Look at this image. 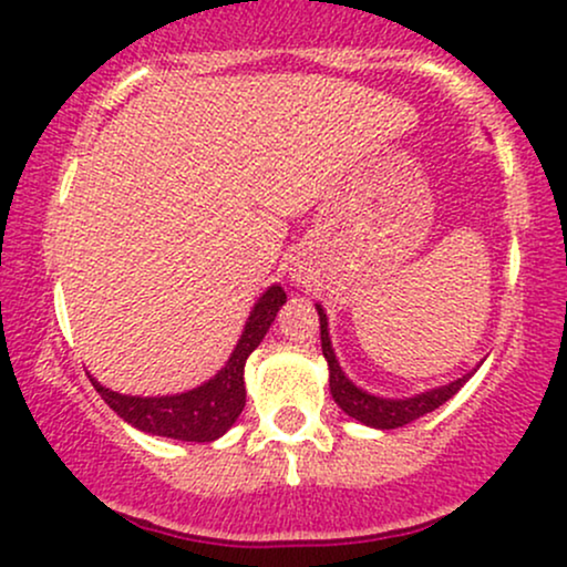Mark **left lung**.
<instances>
[{
  "instance_id": "1",
  "label": "left lung",
  "mask_w": 567,
  "mask_h": 567,
  "mask_svg": "<svg viewBox=\"0 0 567 567\" xmlns=\"http://www.w3.org/2000/svg\"><path fill=\"white\" fill-rule=\"evenodd\" d=\"M317 311H319V324H321V353H324L327 363H329V392H332L334 403L340 405L342 411L350 415V419L361 421V424L374 426V429H398V426L411 424V421L432 413L434 408H440L442 403H447V400L453 398L465 382H468L471 374H474V371H471V374L455 379V382L436 386V390L421 392V395L405 398V400L369 395V392H363L361 386H355L353 382H350V379L346 377V371L340 369V363H337V358H334L332 342H329L324 308L317 303Z\"/></svg>"
}]
</instances>
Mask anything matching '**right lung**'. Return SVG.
Listing matches in <instances>:
<instances>
[{
    "instance_id": "add662e5",
    "label": "right lung",
    "mask_w": 567,
    "mask_h": 567,
    "mask_svg": "<svg viewBox=\"0 0 567 567\" xmlns=\"http://www.w3.org/2000/svg\"><path fill=\"white\" fill-rule=\"evenodd\" d=\"M288 300L285 290L279 285L271 288L259 298L254 306L250 317L243 329L238 346H235L230 361L217 377L209 379L206 384L196 386L190 392L181 395H164V398H135L120 395V392L106 390L91 379L104 403L112 408L120 419L127 424L141 429L146 434L169 436V440L183 442H212L230 429L246 405V382H243V369H246L248 355L259 348L264 334L269 332L271 321H275L279 306Z\"/></svg>"
}]
</instances>
